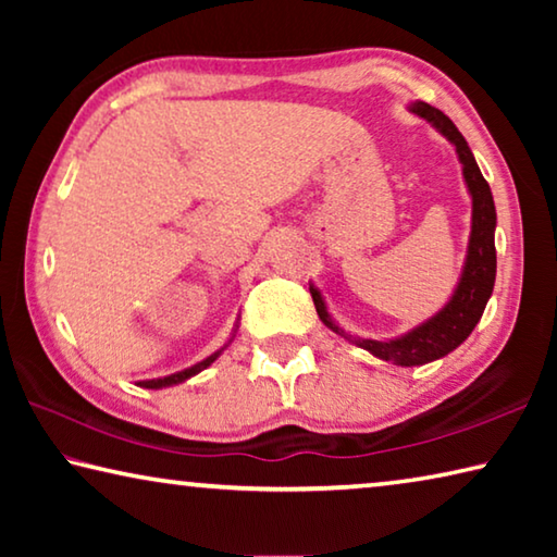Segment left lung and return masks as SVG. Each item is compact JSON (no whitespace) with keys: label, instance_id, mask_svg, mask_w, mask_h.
Masks as SVG:
<instances>
[{"label":"left lung","instance_id":"1","mask_svg":"<svg viewBox=\"0 0 557 557\" xmlns=\"http://www.w3.org/2000/svg\"><path fill=\"white\" fill-rule=\"evenodd\" d=\"M414 115L425 117L432 122L442 135H445L451 145L457 147L461 172H465V182L471 194V235H469V250L465 272H461L459 285L455 295L447 301L440 312L428 319L425 324L414 326L400 338L393 342H373V338H351L344 334L342 329L334 324V319L329 317L326 305L322 295L314 287L312 299L317 307V314L322 322L332 329V332L342 334L348 342L366 348L373 356L383 358V361H393L398 366H422L435 361V358L447 356L449 351L465 342L471 334V329L476 326L479 319L484 314V307L488 297H492L494 280H496V245H494V228H496V209H494V196L488 188L486 178L479 172V164L467 139L461 137V132L455 127L445 112L428 106V102H414L410 106Z\"/></svg>","mask_w":557,"mask_h":557}]
</instances>
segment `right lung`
Returning a JSON list of instances; mask_svg holds the SVG:
<instances>
[{
  "label": "right lung",
  "instance_id": "right-lung-1",
  "mask_svg": "<svg viewBox=\"0 0 557 557\" xmlns=\"http://www.w3.org/2000/svg\"><path fill=\"white\" fill-rule=\"evenodd\" d=\"M219 354L221 351H215L213 356H209L206 358V361H201V363H196V366H191V369H186V371H178V373H172V375H166V379H154V381H143L139 385H143V388H166V385H176V383H182V381H186V379H191V375H196L199 371H203L206 366H211L215 358H219Z\"/></svg>",
  "mask_w": 557,
  "mask_h": 557
}]
</instances>
